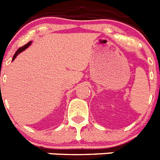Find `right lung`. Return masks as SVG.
<instances>
[{"label": "right lung", "instance_id": "right-lung-1", "mask_svg": "<svg viewBox=\"0 0 160 160\" xmlns=\"http://www.w3.org/2000/svg\"><path fill=\"white\" fill-rule=\"evenodd\" d=\"M31 43H32V42H31V41H30V42H28V43L27 44L23 45V47H21V48H19V49L17 50V52H16V53H15V55H13L12 61H13V60H14V59H15V58H16V57L17 56V55H18V54H20V52H22V51H23V50H25L26 48H28V47L30 46V45H31Z\"/></svg>", "mask_w": 160, "mask_h": 160}]
</instances>
